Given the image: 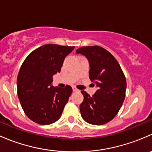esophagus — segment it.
Wrapping results in <instances>:
<instances>
[{
    "instance_id": "esophagus-1",
    "label": "esophagus",
    "mask_w": 152,
    "mask_h": 152,
    "mask_svg": "<svg viewBox=\"0 0 152 152\" xmlns=\"http://www.w3.org/2000/svg\"><path fill=\"white\" fill-rule=\"evenodd\" d=\"M73 92H78V91H79V90H78V89L76 88V87H73Z\"/></svg>"
}]
</instances>
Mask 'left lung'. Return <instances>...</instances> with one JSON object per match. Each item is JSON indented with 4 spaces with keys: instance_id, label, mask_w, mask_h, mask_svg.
<instances>
[{
    "instance_id": "1",
    "label": "left lung",
    "mask_w": 152,
    "mask_h": 152,
    "mask_svg": "<svg viewBox=\"0 0 152 152\" xmlns=\"http://www.w3.org/2000/svg\"><path fill=\"white\" fill-rule=\"evenodd\" d=\"M76 53L85 55L90 62V81L98 87L93 96L82 90V117L87 123L103 125L113 120L121 107L126 96V81L115 58L99 45L81 47Z\"/></svg>"
}]
</instances>
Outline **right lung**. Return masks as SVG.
Masks as SVG:
<instances>
[{"mask_svg": "<svg viewBox=\"0 0 152 152\" xmlns=\"http://www.w3.org/2000/svg\"><path fill=\"white\" fill-rule=\"evenodd\" d=\"M74 48L47 44L31 52L23 62L17 80L18 99L25 114L35 123L48 125L62 115L73 90L70 85L59 88L51 83Z\"/></svg>", "mask_w": 152, "mask_h": 152, "instance_id": "right-lung-1", "label": "right lung"}]
</instances>
